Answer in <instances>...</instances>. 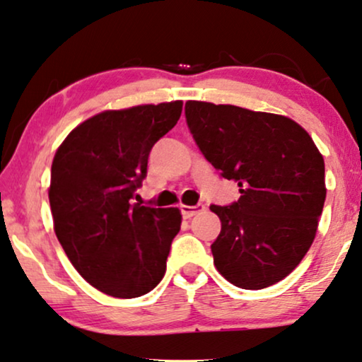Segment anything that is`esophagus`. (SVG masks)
<instances>
[{"label": "esophagus", "instance_id": "esophagus-1", "mask_svg": "<svg viewBox=\"0 0 362 362\" xmlns=\"http://www.w3.org/2000/svg\"><path fill=\"white\" fill-rule=\"evenodd\" d=\"M202 204H199V206H182L180 207V212L182 216H184V219H190V217H194L195 214H199V212L204 211Z\"/></svg>", "mask_w": 362, "mask_h": 362}]
</instances>
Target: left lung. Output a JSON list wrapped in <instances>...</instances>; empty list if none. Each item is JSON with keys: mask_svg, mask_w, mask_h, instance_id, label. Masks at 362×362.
<instances>
[{"mask_svg": "<svg viewBox=\"0 0 362 362\" xmlns=\"http://www.w3.org/2000/svg\"><path fill=\"white\" fill-rule=\"evenodd\" d=\"M185 119L207 162L241 194L211 206L221 219L216 268L239 288L275 285L315 238L327 194L320 151L302 126L272 112L187 101Z\"/></svg>", "mask_w": 362, "mask_h": 362, "instance_id": "left-lung-1", "label": "left lung"}]
</instances>
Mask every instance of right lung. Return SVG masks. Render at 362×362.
<instances>
[{
	"label": "right lung",
	"instance_id": "obj_1",
	"mask_svg": "<svg viewBox=\"0 0 362 362\" xmlns=\"http://www.w3.org/2000/svg\"><path fill=\"white\" fill-rule=\"evenodd\" d=\"M182 101L99 112L72 129L54 156L49 200L59 243L87 283L116 298L162 281L178 209L133 202L148 156L177 124Z\"/></svg>",
	"mask_w": 362,
	"mask_h": 362
}]
</instances>
